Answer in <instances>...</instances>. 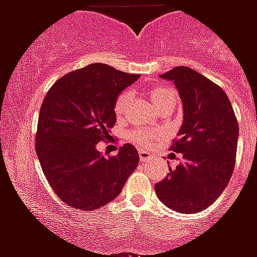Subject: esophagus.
<instances>
[{"mask_svg": "<svg viewBox=\"0 0 257 257\" xmlns=\"http://www.w3.org/2000/svg\"><path fill=\"white\" fill-rule=\"evenodd\" d=\"M139 156H140V161H143V163H147L152 159V155L147 151H139Z\"/></svg>", "mask_w": 257, "mask_h": 257, "instance_id": "obj_1", "label": "esophagus"}]
</instances>
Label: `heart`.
Instances as JSON below:
<instances>
[{"label":"heart","instance_id":"b5f03b06","mask_svg":"<svg viewBox=\"0 0 257 257\" xmlns=\"http://www.w3.org/2000/svg\"><path fill=\"white\" fill-rule=\"evenodd\" d=\"M151 100L156 108L163 102H167V101H176L177 100V94L172 88L169 86H153V88L149 89L148 92ZM129 96L128 93H121L120 96L117 97L116 102H114V112L116 114H121L124 112L125 106L128 104ZM156 137V133L152 132V131H148V129H140V131H135L131 135V139H132L136 144H139L140 147H147V145L151 143Z\"/></svg>","mask_w":257,"mask_h":257}]
</instances>
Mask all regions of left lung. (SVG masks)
I'll return each instance as SVG.
<instances>
[{
	"label": "left lung",
	"mask_w": 257,
	"mask_h": 257,
	"mask_svg": "<svg viewBox=\"0 0 257 257\" xmlns=\"http://www.w3.org/2000/svg\"><path fill=\"white\" fill-rule=\"evenodd\" d=\"M161 78L175 84L183 102L179 140L171 149L183 163L155 185L161 203L181 213H195L219 199L235 168L239 124L225 92L188 66Z\"/></svg>",
	"instance_id": "obj_1"
}]
</instances>
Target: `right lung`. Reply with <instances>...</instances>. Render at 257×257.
Listing matches in <instances>:
<instances>
[{"mask_svg": "<svg viewBox=\"0 0 257 257\" xmlns=\"http://www.w3.org/2000/svg\"><path fill=\"white\" fill-rule=\"evenodd\" d=\"M139 74L90 64L54 82L38 116L36 153L50 187L69 207L92 211L120 195L139 165V152L125 144L104 157L98 141L110 137L114 102Z\"/></svg>", "mask_w": 257, "mask_h": 257, "instance_id": "obj_1", "label": "right lung"}]
</instances>
